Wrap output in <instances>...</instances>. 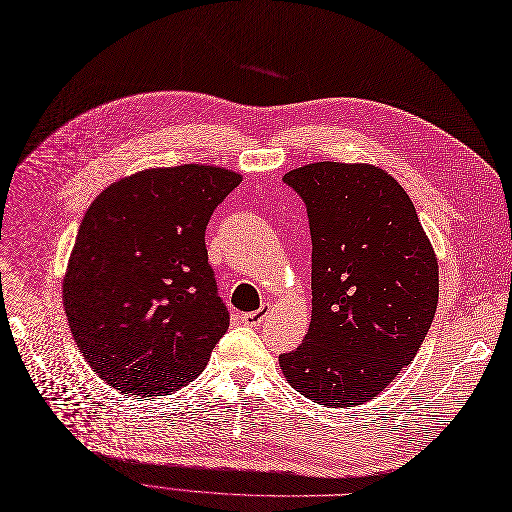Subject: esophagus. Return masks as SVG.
<instances>
[{"label":"esophagus","mask_w":512,"mask_h":512,"mask_svg":"<svg viewBox=\"0 0 512 512\" xmlns=\"http://www.w3.org/2000/svg\"><path fill=\"white\" fill-rule=\"evenodd\" d=\"M268 314H270V306H261L259 310H255V312H244L242 316H240V320L244 325H249V327H259L263 320L268 318Z\"/></svg>","instance_id":"obj_1"}]
</instances>
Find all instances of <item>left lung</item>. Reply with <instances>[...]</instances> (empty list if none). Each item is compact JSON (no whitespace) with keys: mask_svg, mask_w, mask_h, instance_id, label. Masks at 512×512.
Instances as JSON below:
<instances>
[{"mask_svg":"<svg viewBox=\"0 0 512 512\" xmlns=\"http://www.w3.org/2000/svg\"><path fill=\"white\" fill-rule=\"evenodd\" d=\"M308 206L312 323L278 363L325 407L375 399L418 354L439 304V263L405 189L373 164L314 162L285 175Z\"/></svg>","mask_w":512,"mask_h":512,"instance_id":"1","label":"left lung"}]
</instances>
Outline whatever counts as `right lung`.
<instances>
[{"instance_id": "right-lung-1", "label": "right lung", "mask_w": 512, "mask_h": 512, "mask_svg": "<svg viewBox=\"0 0 512 512\" xmlns=\"http://www.w3.org/2000/svg\"><path fill=\"white\" fill-rule=\"evenodd\" d=\"M242 175L145 168L105 187L80 223L63 278L71 333L101 380L143 399L194 382L230 327L204 232Z\"/></svg>"}]
</instances>
